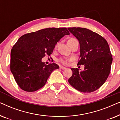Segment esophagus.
Returning a JSON list of instances; mask_svg holds the SVG:
<instances>
[{
  "label": "esophagus",
  "instance_id": "34e87169",
  "mask_svg": "<svg viewBox=\"0 0 120 120\" xmlns=\"http://www.w3.org/2000/svg\"><path fill=\"white\" fill-rule=\"evenodd\" d=\"M60 69H63V70L65 69H66V68H65V67H60Z\"/></svg>",
  "mask_w": 120,
  "mask_h": 120
}]
</instances>
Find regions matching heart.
<instances>
[{
    "mask_svg": "<svg viewBox=\"0 0 120 120\" xmlns=\"http://www.w3.org/2000/svg\"><path fill=\"white\" fill-rule=\"evenodd\" d=\"M73 39H74V38H71L68 41L73 40ZM71 60V58H65V57H64V58H60V60H58V61L59 62H60V63L62 64L67 65L69 63V62Z\"/></svg>",
    "mask_w": 120,
    "mask_h": 120,
    "instance_id": "obj_1",
    "label": "heart"
}]
</instances>
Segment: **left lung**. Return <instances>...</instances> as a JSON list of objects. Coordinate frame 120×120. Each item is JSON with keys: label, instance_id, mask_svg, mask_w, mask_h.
I'll return each instance as SVG.
<instances>
[{"label": "left lung", "instance_id": "obj_1", "mask_svg": "<svg viewBox=\"0 0 120 120\" xmlns=\"http://www.w3.org/2000/svg\"><path fill=\"white\" fill-rule=\"evenodd\" d=\"M80 44V60L78 65H84L83 71L71 68L69 79L70 85L79 91L90 93L104 84L110 72L112 57L108 43L104 38L90 29L68 28Z\"/></svg>", "mask_w": 120, "mask_h": 120}]
</instances>
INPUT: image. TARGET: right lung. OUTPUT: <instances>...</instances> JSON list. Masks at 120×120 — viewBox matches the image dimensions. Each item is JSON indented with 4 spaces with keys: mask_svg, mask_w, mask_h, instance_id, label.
Listing matches in <instances>:
<instances>
[{
    "mask_svg": "<svg viewBox=\"0 0 120 120\" xmlns=\"http://www.w3.org/2000/svg\"><path fill=\"white\" fill-rule=\"evenodd\" d=\"M69 34L66 28H49L19 38L11 51L10 70L21 89L34 92L45 85L59 66L55 63L45 64L42 58L50 56L57 42Z\"/></svg>",
    "mask_w": 120,
    "mask_h": 120,
    "instance_id": "right-lung-1",
    "label": "right lung"
}]
</instances>
